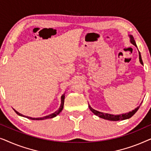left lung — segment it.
<instances>
[{
    "instance_id": "8db88e82",
    "label": "left lung",
    "mask_w": 151,
    "mask_h": 151,
    "mask_svg": "<svg viewBox=\"0 0 151 151\" xmlns=\"http://www.w3.org/2000/svg\"><path fill=\"white\" fill-rule=\"evenodd\" d=\"M129 38H130V41H131V42L132 43V44H133V45H135V47H137V45H136V43H135V40H134L133 36H131V35H129ZM139 58L140 63L143 65V62H142V60L141 53H140L139 51ZM142 103L140 104L139 106H137V108L134 109L133 111H130V112H129V113H124V114H120V115H112V114H109V113H104L100 112V111H98L95 110V109H93V108H91V106L89 104H88V107H89L90 110L95 115H97V116H98L99 117H101V118L107 119V120H110V121H119V120H124V119H129V118H130V117H131L132 116H133V115L135 114L136 112H137L138 109H139V106H141Z\"/></svg>"
}]
</instances>
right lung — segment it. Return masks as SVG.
I'll use <instances>...</instances> for the list:
<instances>
[{
  "instance_id": "obj_1",
  "label": "right lung",
  "mask_w": 151,
  "mask_h": 151,
  "mask_svg": "<svg viewBox=\"0 0 151 151\" xmlns=\"http://www.w3.org/2000/svg\"><path fill=\"white\" fill-rule=\"evenodd\" d=\"M65 93H64L63 96H61V104H60V108L58 109V110H57L55 112H54L52 114H50L49 115H47V116H45V117H38V118H34V117H28V116H24V115H22L21 113H18V111H16V110H14V111L16 113V114H18V115H20V116H22V117H25L27 118L28 119H34V120H42V119H49V118H53V117H54L56 116L59 114L62 111H63V107H64V102H65Z\"/></svg>"
}]
</instances>
